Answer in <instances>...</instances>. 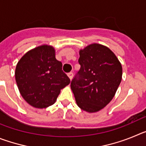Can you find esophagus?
<instances>
[{
    "label": "esophagus",
    "mask_w": 146,
    "mask_h": 146,
    "mask_svg": "<svg viewBox=\"0 0 146 146\" xmlns=\"http://www.w3.org/2000/svg\"><path fill=\"white\" fill-rule=\"evenodd\" d=\"M68 77H69V79L72 80V78H73V73H72V72H69V73H68Z\"/></svg>",
    "instance_id": "esophagus-1"
}]
</instances>
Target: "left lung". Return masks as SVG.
<instances>
[{"instance_id":"8db88e82","label":"left lung","mask_w":146,"mask_h":146,"mask_svg":"<svg viewBox=\"0 0 146 146\" xmlns=\"http://www.w3.org/2000/svg\"><path fill=\"white\" fill-rule=\"evenodd\" d=\"M80 69L71 82L76 103L88 113H96L114 97L122 79V66L108 47L94 43L79 51Z\"/></svg>"}]
</instances>
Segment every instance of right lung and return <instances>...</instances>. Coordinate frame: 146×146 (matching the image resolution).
Segmentation results:
<instances>
[{
	"mask_svg": "<svg viewBox=\"0 0 146 146\" xmlns=\"http://www.w3.org/2000/svg\"><path fill=\"white\" fill-rule=\"evenodd\" d=\"M15 80L21 96L32 107L48 108L56 102L60 90L70 83L55 58L52 46L43 44L29 50L20 59Z\"/></svg>",
	"mask_w": 146,
	"mask_h": 146,
	"instance_id": "right-lung-1",
	"label": "right lung"
}]
</instances>
